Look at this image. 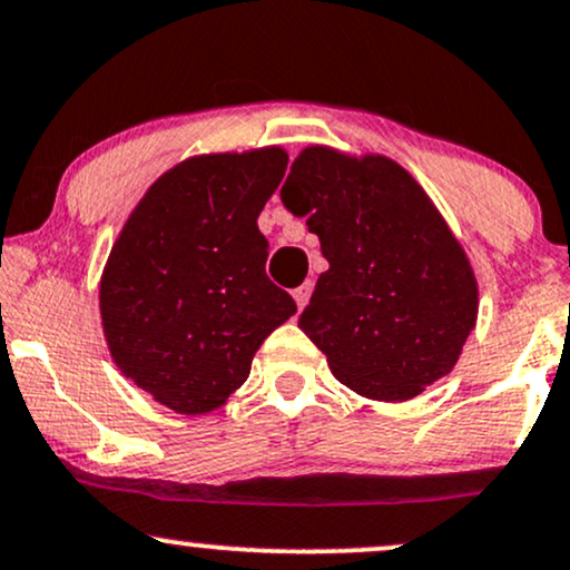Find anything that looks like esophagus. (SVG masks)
Here are the masks:
<instances>
[{
  "mask_svg": "<svg viewBox=\"0 0 570 570\" xmlns=\"http://www.w3.org/2000/svg\"><path fill=\"white\" fill-rule=\"evenodd\" d=\"M311 292H313V284L311 281H305V284H299L297 289L292 292V297H294V303H297V307L299 311H303V307L307 305V299H311Z\"/></svg>",
  "mask_w": 570,
  "mask_h": 570,
  "instance_id": "obj_1",
  "label": "esophagus"
}]
</instances>
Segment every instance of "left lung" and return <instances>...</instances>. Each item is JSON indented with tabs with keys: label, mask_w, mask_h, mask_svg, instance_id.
Masks as SVG:
<instances>
[{
	"label": "left lung",
	"mask_w": 570,
	"mask_h": 570,
	"mask_svg": "<svg viewBox=\"0 0 570 570\" xmlns=\"http://www.w3.org/2000/svg\"><path fill=\"white\" fill-rule=\"evenodd\" d=\"M281 202L307 217L328 259L299 328L342 385L401 403L454 372L478 321V278L409 169L382 154L307 146Z\"/></svg>",
	"instance_id": "obj_1"
}]
</instances>
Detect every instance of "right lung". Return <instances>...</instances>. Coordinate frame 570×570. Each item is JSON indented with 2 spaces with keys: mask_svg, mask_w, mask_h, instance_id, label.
<instances>
[{
  "mask_svg": "<svg viewBox=\"0 0 570 570\" xmlns=\"http://www.w3.org/2000/svg\"><path fill=\"white\" fill-rule=\"evenodd\" d=\"M281 146L190 156L142 194L100 276V324L119 372L177 414H209L297 305L265 276L257 228L286 173Z\"/></svg>",
  "mask_w": 570,
  "mask_h": 570,
  "instance_id": "1",
  "label": "right lung"
}]
</instances>
